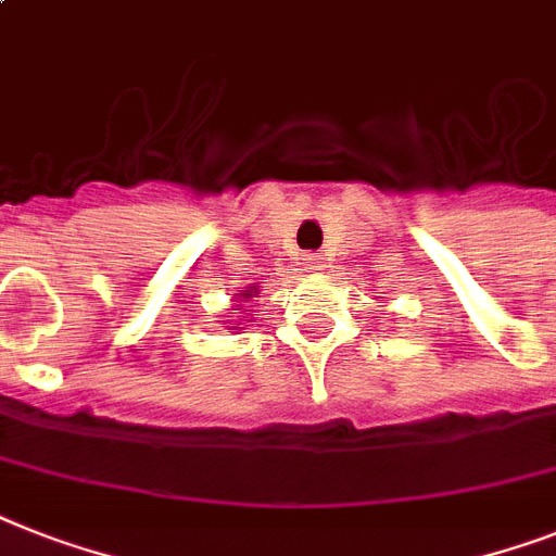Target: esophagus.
<instances>
[{"label": "esophagus", "instance_id": "1", "mask_svg": "<svg viewBox=\"0 0 556 556\" xmlns=\"http://www.w3.org/2000/svg\"><path fill=\"white\" fill-rule=\"evenodd\" d=\"M305 260H308V270H314V274H319V270L328 268V263H325L323 254H308Z\"/></svg>", "mask_w": 556, "mask_h": 556}]
</instances>
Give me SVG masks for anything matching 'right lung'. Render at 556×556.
I'll use <instances>...</instances> for the list:
<instances>
[{"instance_id":"obj_1","label":"right lung","mask_w":556,"mask_h":556,"mask_svg":"<svg viewBox=\"0 0 556 556\" xmlns=\"http://www.w3.org/2000/svg\"><path fill=\"white\" fill-rule=\"evenodd\" d=\"M248 296H251V291H248V293H245V300H248ZM237 311H239V308H237Z\"/></svg>"}]
</instances>
